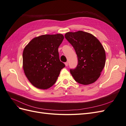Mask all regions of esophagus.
<instances>
[{
  "label": "esophagus",
  "instance_id": "1",
  "mask_svg": "<svg viewBox=\"0 0 126 126\" xmlns=\"http://www.w3.org/2000/svg\"><path fill=\"white\" fill-rule=\"evenodd\" d=\"M64 64H65V66H68V62H66L65 63H64Z\"/></svg>",
  "mask_w": 126,
  "mask_h": 126
}]
</instances>
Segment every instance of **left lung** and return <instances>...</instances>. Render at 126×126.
<instances>
[{
    "label": "left lung",
    "instance_id": "1",
    "mask_svg": "<svg viewBox=\"0 0 126 126\" xmlns=\"http://www.w3.org/2000/svg\"><path fill=\"white\" fill-rule=\"evenodd\" d=\"M64 36L78 57L77 67L70 70L72 77L83 85L94 82L105 65L106 52L103 46L92 34L83 31L68 32Z\"/></svg>",
    "mask_w": 126,
    "mask_h": 126
}]
</instances>
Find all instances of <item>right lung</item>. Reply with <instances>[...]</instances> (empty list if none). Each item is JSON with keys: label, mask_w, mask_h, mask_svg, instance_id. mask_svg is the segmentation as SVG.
<instances>
[{"label": "right lung", "mask_w": 126, "mask_h": 126, "mask_svg": "<svg viewBox=\"0 0 126 126\" xmlns=\"http://www.w3.org/2000/svg\"><path fill=\"white\" fill-rule=\"evenodd\" d=\"M64 39L60 33L35 37L26 46L22 53V68L32 84L47 89L55 84L64 67L59 57L58 48Z\"/></svg>", "instance_id": "1"}]
</instances>
